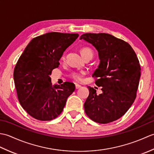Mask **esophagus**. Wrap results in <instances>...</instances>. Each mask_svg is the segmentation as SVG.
<instances>
[{"label": "esophagus", "instance_id": "1", "mask_svg": "<svg viewBox=\"0 0 154 154\" xmlns=\"http://www.w3.org/2000/svg\"><path fill=\"white\" fill-rule=\"evenodd\" d=\"M81 86L80 85H79V84H75V89H79V88H80Z\"/></svg>", "mask_w": 154, "mask_h": 154}]
</instances>
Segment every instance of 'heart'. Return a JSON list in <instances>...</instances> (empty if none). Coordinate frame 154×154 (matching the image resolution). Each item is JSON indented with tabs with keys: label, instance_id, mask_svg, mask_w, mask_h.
<instances>
[{
	"label": "heart",
	"instance_id": "b5f03b06",
	"mask_svg": "<svg viewBox=\"0 0 154 154\" xmlns=\"http://www.w3.org/2000/svg\"><path fill=\"white\" fill-rule=\"evenodd\" d=\"M89 52H92V51H91L90 49L88 48H84L81 50V54L83 57L87 53H89ZM83 74V72H81V73H79V72H73V73H71V76L74 80L79 81L82 79Z\"/></svg>",
	"mask_w": 154,
	"mask_h": 154
}]
</instances>
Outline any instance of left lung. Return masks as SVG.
Wrapping results in <instances>:
<instances>
[{
  "label": "left lung",
  "mask_w": 154,
  "mask_h": 154,
  "mask_svg": "<svg viewBox=\"0 0 154 154\" xmlns=\"http://www.w3.org/2000/svg\"><path fill=\"white\" fill-rule=\"evenodd\" d=\"M95 48L100 63L93 76L103 93L87 87L89 97L84 104L87 115L94 122L107 124L116 120L132 106L136 97L140 78V65L130 45L106 33L81 35Z\"/></svg>",
  "instance_id": "obj_1"
}]
</instances>
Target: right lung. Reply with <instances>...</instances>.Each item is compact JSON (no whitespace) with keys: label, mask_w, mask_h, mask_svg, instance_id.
I'll return each mask as SVG.
<instances>
[{"label":"right lung","mask_w":154,"mask_h":154,"mask_svg":"<svg viewBox=\"0 0 154 154\" xmlns=\"http://www.w3.org/2000/svg\"><path fill=\"white\" fill-rule=\"evenodd\" d=\"M78 36V34L49 32L32 39L20 57L14 70L16 92L23 109L34 119H55L75 91V85L70 82L52 85L50 75Z\"/></svg>","instance_id":"1"}]
</instances>
